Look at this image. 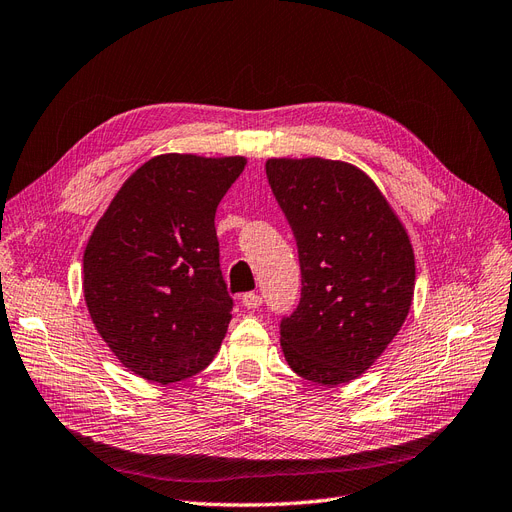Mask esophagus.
<instances>
[{
    "label": "esophagus",
    "mask_w": 512,
    "mask_h": 512,
    "mask_svg": "<svg viewBox=\"0 0 512 512\" xmlns=\"http://www.w3.org/2000/svg\"><path fill=\"white\" fill-rule=\"evenodd\" d=\"M242 306L249 308V310H255V308L261 306V297H259L257 293H246V295L242 297Z\"/></svg>",
    "instance_id": "34e87169"
}]
</instances>
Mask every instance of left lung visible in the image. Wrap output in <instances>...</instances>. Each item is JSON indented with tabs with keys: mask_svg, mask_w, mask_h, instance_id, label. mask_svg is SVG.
Here are the masks:
<instances>
[{
	"mask_svg": "<svg viewBox=\"0 0 512 512\" xmlns=\"http://www.w3.org/2000/svg\"><path fill=\"white\" fill-rule=\"evenodd\" d=\"M266 175L301 266L299 306L280 323L282 352L314 384H348L382 356L409 314V234L382 189L350 162L270 158Z\"/></svg>",
	"mask_w": 512,
	"mask_h": 512,
	"instance_id": "obj_1",
	"label": "left lung"
}]
</instances>
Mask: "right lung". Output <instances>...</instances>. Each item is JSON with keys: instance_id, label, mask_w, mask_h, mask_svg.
Segmentation results:
<instances>
[{"instance_id": "right-lung-1", "label": "right lung", "mask_w": 512, "mask_h": 512, "mask_svg": "<svg viewBox=\"0 0 512 512\" xmlns=\"http://www.w3.org/2000/svg\"><path fill=\"white\" fill-rule=\"evenodd\" d=\"M244 166V156H156L94 225L82 278L88 314L118 361L147 382L187 380L221 348L232 297L215 213Z\"/></svg>"}]
</instances>
